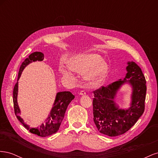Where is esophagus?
Returning a JSON list of instances; mask_svg holds the SVG:
<instances>
[{
  "label": "esophagus",
  "mask_w": 158,
  "mask_h": 158,
  "mask_svg": "<svg viewBox=\"0 0 158 158\" xmlns=\"http://www.w3.org/2000/svg\"><path fill=\"white\" fill-rule=\"evenodd\" d=\"M85 94H86V93H85L84 90H81L80 92V95H85Z\"/></svg>",
  "instance_id": "34e87169"
}]
</instances>
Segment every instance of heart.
Returning a JSON list of instances; mask_svg holds the SVG:
<instances>
[{
	"instance_id": "heart-1",
	"label": "heart",
	"mask_w": 158,
	"mask_h": 158,
	"mask_svg": "<svg viewBox=\"0 0 158 158\" xmlns=\"http://www.w3.org/2000/svg\"><path fill=\"white\" fill-rule=\"evenodd\" d=\"M70 67L61 66V73L66 76H72L71 69L80 73H84V78L92 85L102 82L107 73V65L102 61L98 55L91 54L74 57L70 61Z\"/></svg>"
}]
</instances>
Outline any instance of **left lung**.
Returning a JSON list of instances; mask_svg holds the SVG:
<instances>
[{"instance_id":"8db88e82","label":"left lung","mask_w":158,"mask_h":158,"mask_svg":"<svg viewBox=\"0 0 158 158\" xmlns=\"http://www.w3.org/2000/svg\"><path fill=\"white\" fill-rule=\"evenodd\" d=\"M127 74L124 80L102 86L94 91V121L99 132L109 136L121 135L127 132L137 122L144 111L146 81L141 69L135 62H128ZM127 79L130 80H126ZM128 81L133 86L132 103L127 110H119L114 102L117 90Z\"/></svg>"}]
</instances>
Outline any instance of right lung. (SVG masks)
<instances>
[{
	"label": "right lung",
	"instance_id": "obj_1",
	"mask_svg": "<svg viewBox=\"0 0 158 158\" xmlns=\"http://www.w3.org/2000/svg\"><path fill=\"white\" fill-rule=\"evenodd\" d=\"M44 59V55L41 52H34L30 54L29 56L25 59L22 63L20 70H19L18 80L20 78L22 72L26 66L33 61H41ZM17 95H18V82L16 83L13 89V103L14 113L16 117L20 122L22 124L27 130L31 133L34 134L39 136L45 137L55 134L59 130L60 123L64 117L66 110L68 107L69 103L74 98V95L70 92H62L56 94V99L53 107L52 108L49 116L46 119V123L36 128H30L26 124L23 123V119L19 116L20 114V109L17 103Z\"/></svg>",
	"mask_w": 158,
	"mask_h": 158
}]
</instances>
